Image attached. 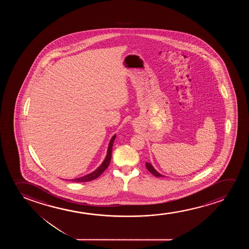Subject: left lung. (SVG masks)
Listing matches in <instances>:
<instances>
[{
    "label": "left lung",
    "instance_id": "8db88e82",
    "mask_svg": "<svg viewBox=\"0 0 249 249\" xmlns=\"http://www.w3.org/2000/svg\"><path fill=\"white\" fill-rule=\"evenodd\" d=\"M145 166H146V168L148 169V171H150V173L153 174L154 176H156V177H164L163 175L159 174V173L154 168L153 166H152L151 164L146 162Z\"/></svg>",
    "mask_w": 249,
    "mask_h": 249
}]
</instances>
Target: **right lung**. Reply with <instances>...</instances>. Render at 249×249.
Listing matches in <instances>:
<instances>
[{
  "instance_id": "add662e5",
  "label": "right lung",
  "mask_w": 249,
  "mask_h": 249,
  "mask_svg": "<svg viewBox=\"0 0 249 249\" xmlns=\"http://www.w3.org/2000/svg\"><path fill=\"white\" fill-rule=\"evenodd\" d=\"M116 135L115 134L112 137V139L109 141L107 155H106V159L104 160L103 163L95 171H93L92 173H91V174L85 175L83 177L74 178V179H71V181H73V182H89V181L93 180V179H95L99 177L104 173V171L106 170V168L109 167L110 159H111V153H112L113 143H114V140L116 139Z\"/></svg>"
}]
</instances>
